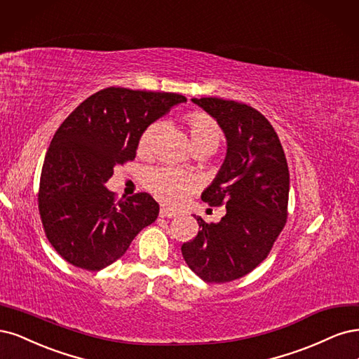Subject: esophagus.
<instances>
[{"label":"esophagus","mask_w":359,"mask_h":359,"mask_svg":"<svg viewBox=\"0 0 359 359\" xmlns=\"http://www.w3.org/2000/svg\"><path fill=\"white\" fill-rule=\"evenodd\" d=\"M159 216L161 217H167V219H172V217H176L177 216V213L176 212H171V210H168V209H161L159 210Z\"/></svg>","instance_id":"1"}]
</instances>
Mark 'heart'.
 I'll use <instances>...</instances> for the list:
<instances>
[{
  "label": "heart",
  "instance_id": "obj_1",
  "mask_svg": "<svg viewBox=\"0 0 359 359\" xmlns=\"http://www.w3.org/2000/svg\"><path fill=\"white\" fill-rule=\"evenodd\" d=\"M187 126L194 152L212 154L222 140V130L217 122L204 111H192L187 116ZM161 122L149 123L138 138V152L149 155L154 150ZM146 188L159 203L167 207H180L195 191V180L188 172L172 167H156L144 176Z\"/></svg>",
  "mask_w": 359,
  "mask_h": 359
}]
</instances>
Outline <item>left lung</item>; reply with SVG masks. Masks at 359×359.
<instances>
[{
  "label": "left lung",
  "instance_id": "left-lung-1",
  "mask_svg": "<svg viewBox=\"0 0 359 359\" xmlns=\"http://www.w3.org/2000/svg\"><path fill=\"white\" fill-rule=\"evenodd\" d=\"M221 126L226 156L201 200L225 205L217 224L195 216L200 231L182 245L189 269L204 282L240 279L267 258L287 217L289 170L271 123L264 114L233 100L192 98Z\"/></svg>",
  "mask_w": 359,
  "mask_h": 359
}]
</instances>
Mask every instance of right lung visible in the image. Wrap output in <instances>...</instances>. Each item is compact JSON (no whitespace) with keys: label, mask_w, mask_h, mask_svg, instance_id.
<instances>
[{"label":"right lung","mask_w":359,"mask_h":359,"mask_svg":"<svg viewBox=\"0 0 359 359\" xmlns=\"http://www.w3.org/2000/svg\"><path fill=\"white\" fill-rule=\"evenodd\" d=\"M187 98L172 92L106 88L86 98L55 133L40 177L39 210L55 250L98 271L119 259L159 204L146 192L116 201L113 168L135 158L143 130Z\"/></svg>","instance_id":"obj_1"}]
</instances>
